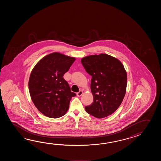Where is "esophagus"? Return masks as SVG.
<instances>
[{
  "instance_id": "34e87169",
  "label": "esophagus",
  "mask_w": 161,
  "mask_h": 161,
  "mask_svg": "<svg viewBox=\"0 0 161 161\" xmlns=\"http://www.w3.org/2000/svg\"><path fill=\"white\" fill-rule=\"evenodd\" d=\"M82 94H83V91L82 90H80L79 92L76 93V95H77L78 97H80V96H82Z\"/></svg>"
}]
</instances>
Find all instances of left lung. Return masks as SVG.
<instances>
[{"label":"left lung","instance_id":"obj_1","mask_svg":"<svg viewBox=\"0 0 161 161\" xmlns=\"http://www.w3.org/2000/svg\"><path fill=\"white\" fill-rule=\"evenodd\" d=\"M86 71L92 76L93 103L86 106V112L97 118L108 116L116 110L126 92L127 72L115 58L101 53L81 59Z\"/></svg>","mask_w":161,"mask_h":161}]
</instances>
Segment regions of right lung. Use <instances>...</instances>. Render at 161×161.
Returning <instances> with one entry per match:
<instances>
[{
  "label": "right lung",
  "instance_id": "obj_1",
  "mask_svg": "<svg viewBox=\"0 0 161 161\" xmlns=\"http://www.w3.org/2000/svg\"><path fill=\"white\" fill-rule=\"evenodd\" d=\"M75 58L55 52L41 59L33 69L29 80L31 98L46 116L58 118L69 109L76 94L63 78Z\"/></svg>",
  "mask_w": 161,
  "mask_h": 161
}]
</instances>
